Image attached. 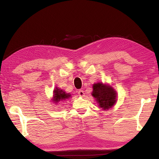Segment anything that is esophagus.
Segmentation results:
<instances>
[{
  "instance_id": "esophagus-1",
  "label": "esophagus",
  "mask_w": 159,
  "mask_h": 159,
  "mask_svg": "<svg viewBox=\"0 0 159 159\" xmlns=\"http://www.w3.org/2000/svg\"><path fill=\"white\" fill-rule=\"evenodd\" d=\"M78 94H79V96L80 97L85 96V93H84V91L83 90H79V92H78Z\"/></svg>"
}]
</instances>
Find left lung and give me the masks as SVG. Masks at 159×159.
<instances>
[{
    "mask_svg": "<svg viewBox=\"0 0 159 159\" xmlns=\"http://www.w3.org/2000/svg\"><path fill=\"white\" fill-rule=\"evenodd\" d=\"M92 95L95 98L98 107L104 111L112 108L117 100V92L113 87L101 82L93 84Z\"/></svg>",
    "mask_w": 159,
    "mask_h": 159,
    "instance_id": "left-lung-1",
    "label": "left lung"
}]
</instances>
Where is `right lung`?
Returning <instances> with one entry per match:
<instances>
[{"instance_id":"add662e5","label":"right lung","mask_w":159,"mask_h":159,"mask_svg":"<svg viewBox=\"0 0 159 159\" xmlns=\"http://www.w3.org/2000/svg\"><path fill=\"white\" fill-rule=\"evenodd\" d=\"M71 97L70 93H67L65 91L56 87L53 90V96L51 100L55 104L63 102Z\"/></svg>"}]
</instances>
